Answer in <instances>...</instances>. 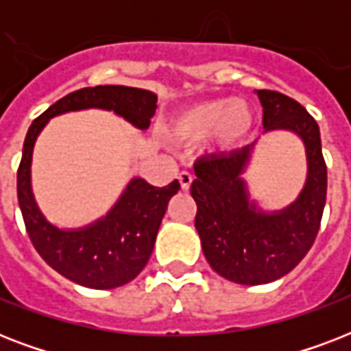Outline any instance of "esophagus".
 Returning <instances> with one entry per match:
<instances>
[{
  "label": "esophagus",
  "mask_w": 351,
  "mask_h": 351,
  "mask_svg": "<svg viewBox=\"0 0 351 351\" xmlns=\"http://www.w3.org/2000/svg\"><path fill=\"white\" fill-rule=\"evenodd\" d=\"M178 180H180L182 189H184V191H187V189H189L193 184V175L189 173V171H182L180 175H178Z\"/></svg>",
  "instance_id": "esophagus-1"
}]
</instances>
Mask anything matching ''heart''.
Returning a JSON list of instances; mask_svg holds the SVG:
<instances>
[{"mask_svg":"<svg viewBox=\"0 0 351 351\" xmlns=\"http://www.w3.org/2000/svg\"><path fill=\"white\" fill-rule=\"evenodd\" d=\"M253 125V112L244 100L213 98L182 109L171 121V134L184 143L215 138L222 147L239 145Z\"/></svg>","mask_w":351,"mask_h":351,"instance_id":"heart-1","label":"heart"}]
</instances>
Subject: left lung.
<instances>
[{
    "label": "left lung",
    "instance_id": "1",
    "mask_svg": "<svg viewBox=\"0 0 351 351\" xmlns=\"http://www.w3.org/2000/svg\"><path fill=\"white\" fill-rule=\"evenodd\" d=\"M256 96L266 132L284 129L304 142L308 178L299 198L275 213H264L250 202L242 173L253 145L198 160L191 184L197 202L195 228L209 266L220 277L247 286L273 282L304 258L321 228L328 187L321 132L313 117L277 90L261 89Z\"/></svg>",
    "mask_w": 351,
    "mask_h": 351
}]
</instances>
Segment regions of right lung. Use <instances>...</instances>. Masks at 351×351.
Returning a JSON list of instances; mask_svg holds the SVG:
<instances>
[{
    "mask_svg": "<svg viewBox=\"0 0 351 351\" xmlns=\"http://www.w3.org/2000/svg\"><path fill=\"white\" fill-rule=\"evenodd\" d=\"M114 111L138 129H147L156 95L123 85H96L74 90L32 121L18 167V202L29 239L49 266L69 280L93 289H112L131 282L147 264L156 233L171 197L180 184L154 187L132 178L114 208L95 224L80 230H60L41 215L30 187V162L36 138L51 118L69 111Z\"/></svg>",
    "mask_w": 351,
    "mask_h": 351,
    "instance_id": "right-lung-1",
    "label": "right lung"
}]
</instances>
